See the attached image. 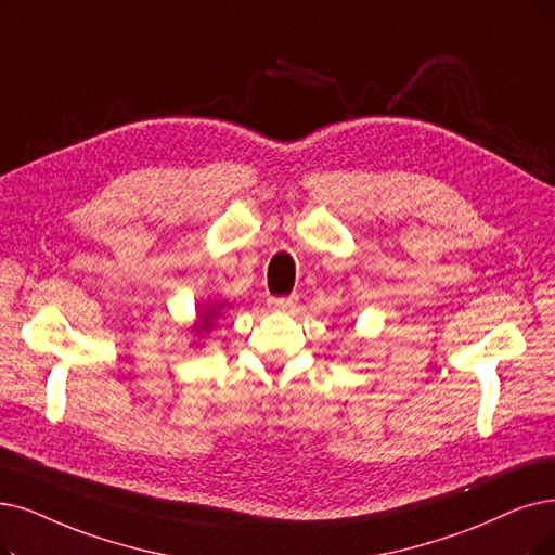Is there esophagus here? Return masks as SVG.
I'll list each match as a JSON object with an SVG mask.
<instances>
[{
	"label": "esophagus",
	"instance_id": "1",
	"mask_svg": "<svg viewBox=\"0 0 555 555\" xmlns=\"http://www.w3.org/2000/svg\"><path fill=\"white\" fill-rule=\"evenodd\" d=\"M298 296H278V298H269V307L273 309H292L296 307Z\"/></svg>",
	"mask_w": 555,
	"mask_h": 555
}]
</instances>
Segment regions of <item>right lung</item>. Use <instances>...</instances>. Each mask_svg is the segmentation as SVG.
I'll list each match as a JSON object with an SVG mask.
<instances>
[{"label": "right lung", "mask_w": 555, "mask_h": 555, "mask_svg": "<svg viewBox=\"0 0 555 555\" xmlns=\"http://www.w3.org/2000/svg\"><path fill=\"white\" fill-rule=\"evenodd\" d=\"M214 317H216V309H209V312H203V314H201V325H197L195 330L207 332V330L211 327V321H214Z\"/></svg>", "instance_id": "right-lung-1"}]
</instances>
